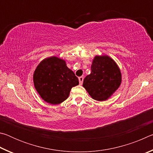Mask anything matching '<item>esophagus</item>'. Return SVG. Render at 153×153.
I'll return each mask as SVG.
<instances>
[{
    "label": "esophagus",
    "instance_id": "obj_1",
    "mask_svg": "<svg viewBox=\"0 0 153 153\" xmlns=\"http://www.w3.org/2000/svg\"><path fill=\"white\" fill-rule=\"evenodd\" d=\"M78 79H79V84H80V85H82V83H83V81H84V77H83V76H81V77H79Z\"/></svg>",
    "mask_w": 153,
    "mask_h": 153
}]
</instances>
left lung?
I'll use <instances>...</instances> for the list:
<instances>
[{"label": "left lung", "mask_w": 153, "mask_h": 153, "mask_svg": "<svg viewBox=\"0 0 153 153\" xmlns=\"http://www.w3.org/2000/svg\"><path fill=\"white\" fill-rule=\"evenodd\" d=\"M121 83V73L115 61L107 55L96 56L83 86L93 99L102 101L113 95Z\"/></svg>", "instance_id": "left-lung-1"}]
</instances>
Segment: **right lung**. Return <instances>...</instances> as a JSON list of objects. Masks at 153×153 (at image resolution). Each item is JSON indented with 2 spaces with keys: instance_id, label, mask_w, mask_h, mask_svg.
<instances>
[{
  "instance_id": "1",
  "label": "right lung",
  "mask_w": 153,
  "mask_h": 153,
  "mask_svg": "<svg viewBox=\"0 0 153 153\" xmlns=\"http://www.w3.org/2000/svg\"><path fill=\"white\" fill-rule=\"evenodd\" d=\"M34 87L46 102L60 104L68 98L72 87L79 84L78 78L67 67L63 59L51 56L36 67L33 76Z\"/></svg>"
}]
</instances>
